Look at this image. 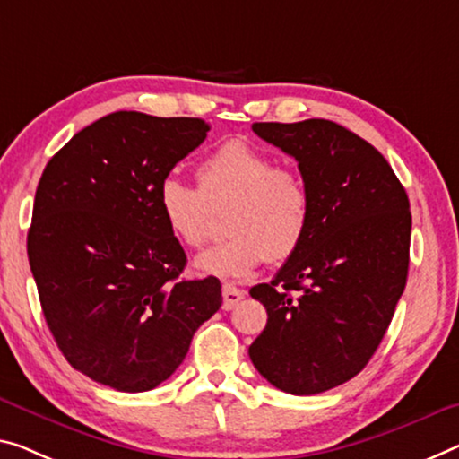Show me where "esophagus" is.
Returning <instances> with one entry per match:
<instances>
[{
	"instance_id": "esophagus-1",
	"label": "esophagus",
	"mask_w": 459,
	"mask_h": 459,
	"mask_svg": "<svg viewBox=\"0 0 459 459\" xmlns=\"http://www.w3.org/2000/svg\"><path fill=\"white\" fill-rule=\"evenodd\" d=\"M244 298H246L244 289H238L230 283L223 285V309H234Z\"/></svg>"
}]
</instances>
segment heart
Wrapping results in <instances>:
<instances>
[{"instance_id": "1", "label": "heart", "mask_w": 459, "mask_h": 459, "mask_svg": "<svg viewBox=\"0 0 459 459\" xmlns=\"http://www.w3.org/2000/svg\"><path fill=\"white\" fill-rule=\"evenodd\" d=\"M196 188L166 176L156 188V205L170 236L188 248L205 244L213 213L228 209L230 238L196 256L201 273L242 279L260 264H283L307 236L312 195L291 168L242 139L225 141L196 166Z\"/></svg>"}]
</instances>
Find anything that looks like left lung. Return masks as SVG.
<instances>
[{"mask_svg":"<svg viewBox=\"0 0 459 459\" xmlns=\"http://www.w3.org/2000/svg\"><path fill=\"white\" fill-rule=\"evenodd\" d=\"M252 131L298 160L312 220L298 254L250 289L269 320L248 355L274 387L312 396L355 377L382 342L408 277L411 203L382 153L341 125Z\"/></svg>","mask_w":459,"mask_h":459,"instance_id":"8db88e82","label":"left lung"}]
</instances>
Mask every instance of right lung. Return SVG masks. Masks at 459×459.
<instances>
[{
	"label": "right lung",
	"instance_id": "1",
	"mask_svg": "<svg viewBox=\"0 0 459 459\" xmlns=\"http://www.w3.org/2000/svg\"><path fill=\"white\" fill-rule=\"evenodd\" d=\"M207 131L201 118L112 112L40 176L26 246L47 326L74 369L118 392L170 377L221 307L220 279L180 277L186 254L156 205L160 180Z\"/></svg>",
	"mask_w": 459,
	"mask_h": 459
}]
</instances>
